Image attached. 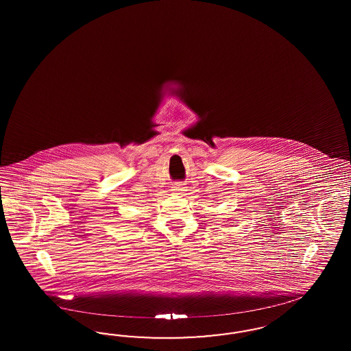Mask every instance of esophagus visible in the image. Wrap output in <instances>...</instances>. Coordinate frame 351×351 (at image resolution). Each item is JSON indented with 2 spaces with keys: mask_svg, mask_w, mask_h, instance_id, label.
<instances>
[{
  "mask_svg": "<svg viewBox=\"0 0 351 351\" xmlns=\"http://www.w3.org/2000/svg\"><path fill=\"white\" fill-rule=\"evenodd\" d=\"M172 191H175V193H181V191H185V186L179 182V184H175L172 186Z\"/></svg>",
  "mask_w": 351,
  "mask_h": 351,
  "instance_id": "1",
  "label": "esophagus"
}]
</instances>
